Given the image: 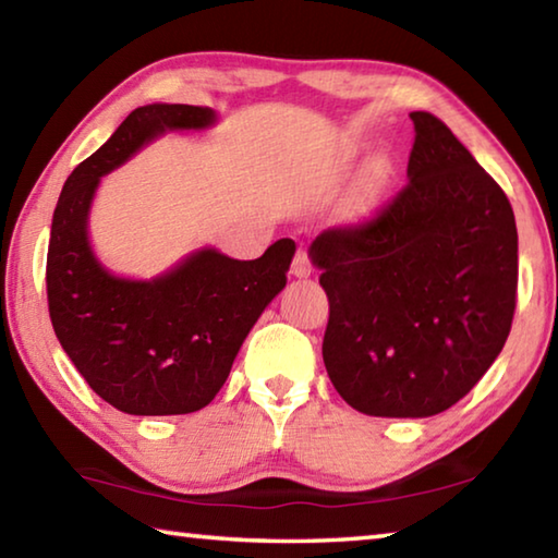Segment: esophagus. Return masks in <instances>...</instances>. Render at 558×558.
I'll use <instances>...</instances> for the list:
<instances>
[{
  "label": "esophagus",
  "instance_id": "obj_1",
  "mask_svg": "<svg viewBox=\"0 0 558 558\" xmlns=\"http://www.w3.org/2000/svg\"><path fill=\"white\" fill-rule=\"evenodd\" d=\"M292 276L295 278H307L313 276V260H310V253L305 248H298L295 251V258H292Z\"/></svg>",
  "mask_w": 558,
  "mask_h": 558
}]
</instances>
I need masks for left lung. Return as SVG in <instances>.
<instances>
[{
    "label": "left lung",
    "mask_w": 558,
    "mask_h": 558,
    "mask_svg": "<svg viewBox=\"0 0 558 558\" xmlns=\"http://www.w3.org/2000/svg\"><path fill=\"white\" fill-rule=\"evenodd\" d=\"M411 120L405 186L310 248L329 300V379L352 409L384 418H426L470 393L517 307L507 194L446 122L423 110Z\"/></svg>",
    "instance_id": "1"
}]
</instances>
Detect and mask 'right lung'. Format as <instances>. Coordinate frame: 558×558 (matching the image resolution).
Masks as SVG:
<instances>
[{"label":"right lung","instance_id":"obj_1","mask_svg":"<svg viewBox=\"0 0 558 558\" xmlns=\"http://www.w3.org/2000/svg\"><path fill=\"white\" fill-rule=\"evenodd\" d=\"M214 110L145 106L132 110L98 153L65 179L46 256L53 332L102 401L130 415L194 413L229 379L245 335L286 288L295 241L280 239L256 260L214 248L155 280L116 278L88 245V209L102 174L165 130H199Z\"/></svg>","mask_w":558,"mask_h":558}]
</instances>
